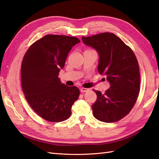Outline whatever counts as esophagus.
Listing matches in <instances>:
<instances>
[{"label": "esophagus", "instance_id": "obj_1", "mask_svg": "<svg viewBox=\"0 0 159 159\" xmlns=\"http://www.w3.org/2000/svg\"><path fill=\"white\" fill-rule=\"evenodd\" d=\"M89 89H87V88H85V87H81V88H80V92H81L82 93L83 92H88Z\"/></svg>", "mask_w": 159, "mask_h": 159}]
</instances>
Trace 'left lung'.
Returning <instances> with one entry per match:
<instances>
[{
  "instance_id": "8db88e82",
  "label": "left lung",
  "mask_w": 159,
  "mask_h": 159,
  "mask_svg": "<svg viewBox=\"0 0 159 159\" xmlns=\"http://www.w3.org/2000/svg\"><path fill=\"white\" fill-rule=\"evenodd\" d=\"M82 40L98 52V70L105 74L110 83V88L104 93L93 90L97 95L92 105L93 116L104 122L119 121L130 113L139 96L140 74L136 56L112 33L83 36Z\"/></svg>"
}]
</instances>
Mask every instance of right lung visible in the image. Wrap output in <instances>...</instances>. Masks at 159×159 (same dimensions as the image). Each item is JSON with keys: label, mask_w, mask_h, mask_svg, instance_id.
Wrapping results in <instances>:
<instances>
[{"label": "right lung", "mask_w": 159, "mask_h": 159, "mask_svg": "<svg viewBox=\"0 0 159 159\" xmlns=\"http://www.w3.org/2000/svg\"><path fill=\"white\" fill-rule=\"evenodd\" d=\"M76 37L47 35L29 47L21 66V84L25 98L32 109L51 122L70 117L79 98L76 86L68 87L58 77L72 46L79 43Z\"/></svg>", "instance_id": "1"}]
</instances>
